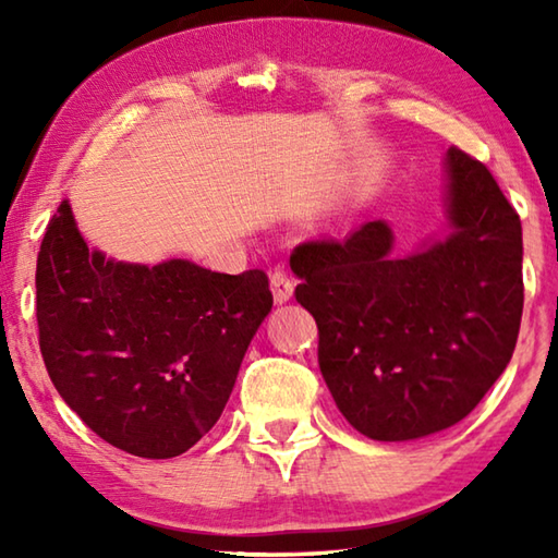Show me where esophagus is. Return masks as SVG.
Masks as SVG:
<instances>
[{"mask_svg": "<svg viewBox=\"0 0 558 558\" xmlns=\"http://www.w3.org/2000/svg\"><path fill=\"white\" fill-rule=\"evenodd\" d=\"M270 290H272V298H276L278 305L282 302H288L292 298V290H295V280L288 276V270L276 268L270 276Z\"/></svg>", "mask_w": 558, "mask_h": 558, "instance_id": "obj_1", "label": "esophagus"}]
</instances>
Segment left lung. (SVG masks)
I'll return each mask as SVG.
<instances>
[{
	"label": "left lung",
	"instance_id": "obj_1",
	"mask_svg": "<svg viewBox=\"0 0 558 558\" xmlns=\"http://www.w3.org/2000/svg\"><path fill=\"white\" fill-rule=\"evenodd\" d=\"M450 233L393 253L386 221L290 256L295 300L319 329V372L337 409L372 440L446 430L512 359L524 307L522 223L489 169L450 147Z\"/></svg>",
	"mask_w": 558,
	"mask_h": 558
}]
</instances>
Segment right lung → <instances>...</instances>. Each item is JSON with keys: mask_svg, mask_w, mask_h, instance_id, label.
<instances>
[{"mask_svg": "<svg viewBox=\"0 0 558 558\" xmlns=\"http://www.w3.org/2000/svg\"><path fill=\"white\" fill-rule=\"evenodd\" d=\"M270 307L263 270L226 276L184 258L143 266L90 251L69 202L36 260L39 347L56 391L137 458H177L214 428Z\"/></svg>", "mask_w": 558, "mask_h": 558, "instance_id": "obj_1", "label": "right lung"}]
</instances>
